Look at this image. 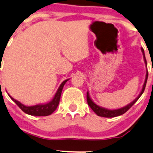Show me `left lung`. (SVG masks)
<instances>
[{"label": "left lung", "instance_id": "left-lung-1", "mask_svg": "<svg viewBox=\"0 0 153 153\" xmlns=\"http://www.w3.org/2000/svg\"><path fill=\"white\" fill-rule=\"evenodd\" d=\"M141 51L142 53H143V59H144L145 62V64L146 65V58H145V55H144V51H143V48H141ZM147 78H148V71L146 72V79H145V82L143 83V88H142L141 91H140V94L138 95L137 98H136L134 100H133L132 102H130L129 104L126 106L123 107V108H118V109H114V110H109V109H107V108H102V107L99 106L97 105V104H95L94 102L92 101V100L90 98V96H89V94L88 92H87V102L89 106L91 108V109L97 114L98 116H100V117H117V116H120L121 114H123L125 112L128 111L136 102H137V100L140 98V97L141 96L142 94L143 93L144 91V89L145 87H146V81H147Z\"/></svg>", "mask_w": 153, "mask_h": 153}]
</instances>
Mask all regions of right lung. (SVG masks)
<instances>
[{
  "label": "right lung",
  "mask_w": 153,
  "mask_h": 153,
  "mask_svg": "<svg viewBox=\"0 0 153 153\" xmlns=\"http://www.w3.org/2000/svg\"><path fill=\"white\" fill-rule=\"evenodd\" d=\"M68 80V79H66L62 82V84L60 85L59 87L58 90H57L54 97L53 98V100L51 102H48V103L39 104V105H33V106H27V105H25L22 103H21L19 101L15 100L14 98L12 97L11 96L10 97V98L17 104L18 106H19L24 112L26 113V114L33 116H48L50 115V114H52V113L56 109L57 106H58L59 103L63 87H64L65 84L66 82H67Z\"/></svg>",
  "instance_id": "add662e5"
}]
</instances>
